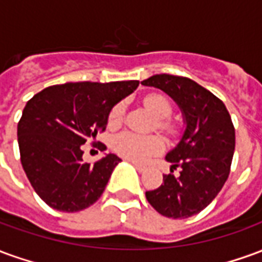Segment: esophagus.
<instances>
[{
  "label": "esophagus",
  "instance_id": "1",
  "mask_svg": "<svg viewBox=\"0 0 262 262\" xmlns=\"http://www.w3.org/2000/svg\"><path fill=\"white\" fill-rule=\"evenodd\" d=\"M129 161H130L132 164L135 165V167H136L137 170L140 171V172H142V171H144V168H146V167H144V165H142V164H139V163H136V161H132V160H129Z\"/></svg>",
  "mask_w": 262,
  "mask_h": 262
}]
</instances>
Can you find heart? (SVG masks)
Instances as JSON below:
<instances>
[{
	"mask_svg": "<svg viewBox=\"0 0 262 262\" xmlns=\"http://www.w3.org/2000/svg\"><path fill=\"white\" fill-rule=\"evenodd\" d=\"M143 103L157 119H160L157 122V127L160 130L168 136L176 135L177 126L168 119L172 114V103L168 98L163 94L153 92L144 97ZM123 115H125V105L122 102L116 103L109 112L108 123L111 126H119L123 120ZM163 147L164 143L159 136H140L132 132H125L114 140L115 153L119 154L123 159L140 161V163L146 161L153 154L160 153Z\"/></svg>",
	"mask_w": 262,
	"mask_h": 262,
	"instance_id": "b5f03b06",
	"label": "heart"
}]
</instances>
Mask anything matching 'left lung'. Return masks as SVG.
Segmentation results:
<instances>
[{
  "label": "left lung",
  "instance_id": "obj_1",
  "mask_svg": "<svg viewBox=\"0 0 262 262\" xmlns=\"http://www.w3.org/2000/svg\"><path fill=\"white\" fill-rule=\"evenodd\" d=\"M142 84L167 92L187 122L181 142L165 157L171 172L146 198L165 217L187 219L206 208L225 185L236 146L234 126L225 103L191 78L156 74ZM177 168L180 174L174 176Z\"/></svg>",
  "mask_w": 262,
  "mask_h": 262
}]
</instances>
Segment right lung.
Returning a JSON list of instances; mask_svg holds the SVG:
<instances>
[{
    "instance_id": "obj_1",
    "label": "right lung",
    "mask_w": 262,
    "mask_h": 262,
    "mask_svg": "<svg viewBox=\"0 0 262 262\" xmlns=\"http://www.w3.org/2000/svg\"><path fill=\"white\" fill-rule=\"evenodd\" d=\"M137 86V80L67 82L48 86L28 101L18 122L20 163L50 208L78 212L101 198L120 159L106 154L84 163L82 144L106 129L111 109Z\"/></svg>"
}]
</instances>
